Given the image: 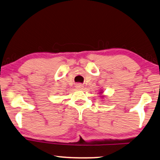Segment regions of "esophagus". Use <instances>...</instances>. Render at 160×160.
Segmentation results:
<instances>
[{
	"label": "esophagus",
	"instance_id": "1",
	"mask_svg": "<svg viewBox=\"0 0 160 160\" xmlns=\"http://www.w3.org/2000/svg\"><path fill=\"white\" fill-rule=\"evenodd\" d=\"M83 87H84V86H83L82 84H77V85H76V86H75V88L78 90H82Z\"/></svg>",
	"mask_w": 160,
	"mask_h": 160
}]
</instances>
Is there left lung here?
Here are the masks:
<instances>
[{
    "mask_svg": "<svg viewBox=\"0 0 160 160\" xmlns=\"http://www.w3.org/2000/svg\"><path fill=\"white\" fill-rule=\"evenodd\" d=\"M99 96L101 98H103L106 97V95H103V90H100V92H99Z\"/></svg>",
    "mask_w": 160,
    "mask_h": 160,
    "instance_id": "left-lung-1",
    "label": "left lung"
}]
</instances>
